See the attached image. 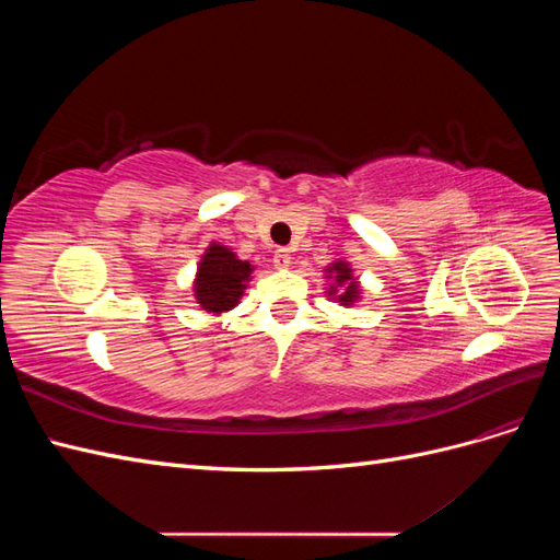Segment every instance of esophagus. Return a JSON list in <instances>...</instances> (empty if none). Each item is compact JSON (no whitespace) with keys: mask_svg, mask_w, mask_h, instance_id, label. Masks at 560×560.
<instances>
[{"mask_svg":"<svg viewBox=\"0 0 560 560\" xmlns=\"http://www.w3.org/2000/svg\"><path fill=\"white\" fill-rule=\"evenodd\" d=\"M290 264H292V252L284 249V247L276 249V254H273V266H276L278 270H284V268H290Z\"/></svg>","mask_w":560,"mask_h":560,"instance_id":"obj_1","label":"esophagus"}]
</instances>
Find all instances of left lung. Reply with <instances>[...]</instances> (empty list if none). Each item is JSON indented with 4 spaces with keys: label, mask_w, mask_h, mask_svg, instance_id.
<instances>
[{
    "label": "left lung",
    "mask_w": 560,
    "mask_h": 560,
    "mask_svg": "<svg viewBox=\"0 0 560 560\" xmlns=\"http://www.w3.org/2000/svg\"><path fill=\"white\" fill-rule=\"evenodd\" d=\"M325 273L329 280H334V284L327 287V294L334 296L338 303H341V306H352L354 301H360V294H362L360 282L352 276V268L348 261L338 259V261L329 264Z\"/></svg>",
    "instance_id": "left-lung-1"
}]
</instances>
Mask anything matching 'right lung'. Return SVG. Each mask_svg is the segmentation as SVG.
Returning <instances> with one entry per match:
<instances>
[{
    "instance_id": "1",
    "label": "right lung",
    "mask_w": 560,
    "mask_h": 560,
    "mask_svg": "<svg viewBox=\"0 0 560 560\" xmlns=\"http://www.w3.org/2000/svg\"><path fill=\"white\" fill-rule=\"evenodd\" d=\"M254 266L238 259L231 247L210 243L200 257L194 280V296L202 311L222 315L241 303Z\"/></svg>"
}]
</instances>
